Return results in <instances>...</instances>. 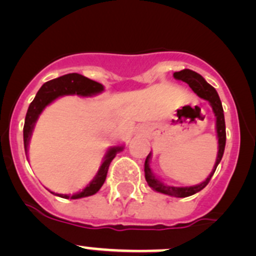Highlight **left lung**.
<instances>
[{
    "instance_id": "1",
    "label": "left lung",
    "mask_w": 256,
    "mask_h": 256,
    "mask_svg": "<svg viewBox=\"0 0 256 256\" xmlns=\"http://www.w3.org/2000/svg\"><path fill=\"white\" fill-rule=\"evenodd\" d=\"M174 78L179 80H183V82L188 83L189 87L193 90L194 93H196V96H199L203 100H208L210 103L212 108H213V112L216 118V134H218V156L216 162H215V166L212 170V173L209 174L208 178L200 184H196V186H166L163 182H160L159 179L156 178V176L152 172L150 166H149V160H150V153L148 154L146 159V163H144V173H146V180L148 183V186H150L153 190L159 192V193L166 194V196H176V198H186V196H190L193 194L198 193L202 189L206 188L208 186V183L210 182L212 176L215 173V169H216L218 164L220 163L222 158V154H224L225 149V142H226V133H225V120H224V110H222V102H220V98L218 96V92L215 90L213 86L209 84L203 77H202L199 73L194 72L192 70H179V72L174 73Z\"/></svg>"
}]
</instances>
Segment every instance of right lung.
Returning a JSON list of instances; mask_svg holds the SVG:
<instances>
[{"instance_id": "right-lung-1", "label": "right lung", "mask_w": 256, "mask_h": 256, "mask_svg": "<svg viewBox=\"0 0 256 256\" xmlns=\"http://www.w3.org/2000/svg\"><path fill=\"white\" fill-rule=\"evenodd\" d=\"M103 90H104V87H103L100 83L90 80V78L84 77V76L82 74H78V73H70V74H64L62 76V77H58L56 78V80L46 82L40 88L36 97L32 100L31 104H30L28 107V110H27L24 127V150L27 152V149H28V142L30 139H31V134L32 130H34V123L37 122L42 110H44L50 103H52L53 100H57L58 97H62V96H94L97 94V93L102 92ZM122 149L123 146H113V148L108 149L98 173L96 174L93 180L90 182L82 192H78L77 194H73V196H70V194L57 193H56V196L64 199H80L84 198V196H93V194L97 193L100 189V186H103V183H104L106 178H107L108 168H110V162L114 159V156H117L118 152H120ZM50 193H52V192H50Z\"/></svg>"}]
</instances>
